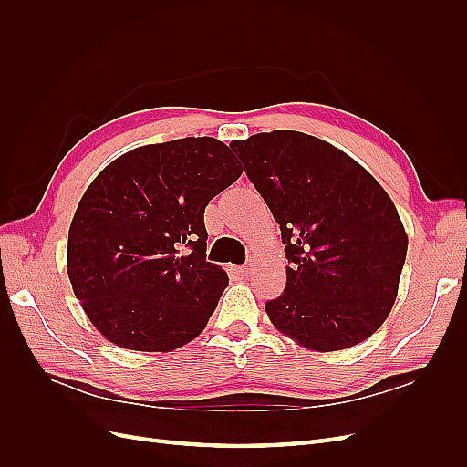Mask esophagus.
Masks as SVG:
<instances>
[{
  "label": "esophagus",
  "instance_id": "esophagus-1",
  "mask_svg": "<svg viewBox=\"0 0 467 467\" xmlns=\"http://www.w3.org/2000/svg\"><path fill=\"white\" fill-rule=\"evenodd\" d=\"M251 271H253L251 263H245V265H239V266H235V273H237L239 276H249V275H251Z\"/></svg>",
  "mask_w": 467,
  "mask_h": 467
}]
</instances>
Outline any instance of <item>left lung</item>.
Masks as SVG:
<instances>
[{
  "label": "left lung",
  "instance_id": "8db88e82",
  "mask_svg": "<svg viewBox=\"0 0 467 467\" xmlns=\"http://www.w3.org/2000/svg\"><path fill=\"white\" fill-rule=\"evenodd\" d=\"M280 225L286 288L265 309L304 348L333 352L374 335L391 312L407 234L384 187L329 142L294 130L230 144Z\"/></svg>",
  "mask_w": 467,
  "mask_h": 467
}]
</instances>
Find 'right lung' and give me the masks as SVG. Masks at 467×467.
Here are the masks:
<instances>
[{
  "mask_svg": "<svg viewBox=\"0 0 467 467\" xmlns=\"http://www.w3.org/2000/svg\"><path fill=\"white\" fill-rule=\"evenodd\" d=\"M216 138L126 151L83 192L67 234V276L107 341L171 352L199 337L228 275L206 261L204 208L242 175Z\"/></svg>",
  "mask_w": 467,
  "mask_h": 467,
  "instance_id": "obj_1",
  "label": "right lung"
}]
</instances>
